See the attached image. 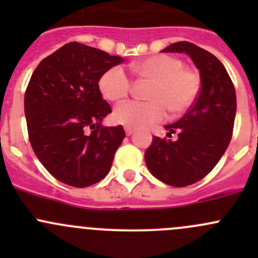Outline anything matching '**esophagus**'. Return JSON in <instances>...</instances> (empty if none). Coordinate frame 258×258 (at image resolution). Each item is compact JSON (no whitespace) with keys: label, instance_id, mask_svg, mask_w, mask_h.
Segmentation results:
<instances>
[{"label":"esophagus","instance_id":"34e87169","mask_svg":"<svg viewBox=\"0 0 258 258\" xmlns=\"http://www.w3.org/2000/svg\"><path fill=\"white\" fill-rule=\"evenodd\" d=\"M124 131H126V135H127V136H131V135L134 134V132H135V128H134V127L124 126Z\"/></svg>","mask_w":258,"mask_h":258}]
</instances>
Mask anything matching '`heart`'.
<instances>
[{
	"label": "heart",
	"mask_w": 258,
	"mask_h": 258,
	"mask_svg": "<svg viewBox=\"0 0 258 258\" xmlns=\"http://www.w3.org/2000/svg\"><path fill=\"white\" fill-rule=\"evenodd\" d=\"M131 69L140 79L152 82L147 91L150 101H127L117 106L113 118L118 123L134 128L147 127L162 121L167 110L172 114L184 113L199 97L201 77L177 57L155 54L135 62ZM98 86L103 97L117 102L130 95L132 81L122 67L114 66L101 76Z\"/></svg>",
	"instance_id": "heart-1"
}]
</instances>
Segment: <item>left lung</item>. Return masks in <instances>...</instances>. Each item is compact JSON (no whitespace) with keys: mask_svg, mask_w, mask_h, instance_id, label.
<instances>
[{"mask_svg":"<svg viewBox=\"0 0 258 258\" xmlns=\"http://www.w3.org/2000/svg\"><path fill=\"white\" fill-rule=\"evenodd\" d=\"M184 52L200 70L201 90L182 118L165 126L171 141L155 136L145 152L150 172L173 187L196 183L213 170L232 139L236 116V91L217 57L191 42L181 41L162 49Z\"/></svg>","mask_w":258,"mask_h":258,"instance_id":"obj_1","label":"left lung"}]
</instances>
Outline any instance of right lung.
Returning <instances> with one entry per match:
<instances>
[{"instance_id": "1", "label": "right lung", "mask_w": 258, "mask_h": 258, "mask_svg": "<svg viewBox=\"0 0 258 258\" xmlns=\"http://www.w3.org/2000/svg\"><path fill=\"white\" fill-rule=\"evenodd\" d=\"M121 62L122 57L70 42L43 58L31 76L25 93L30 144L43 167L63 183L87 187L110 172L126 135L121 124L101 123L112 110L98 82Z\"/></svg>"}]
</instances>
